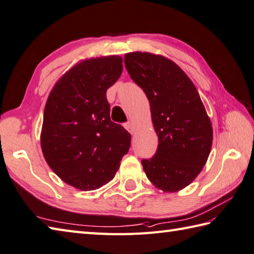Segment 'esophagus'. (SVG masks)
<instances>
[{"instance_id":"esophagus-1","label":"esophagus","mask_w":254,"mask_h":254,"mask_svg":"<svg viewBox=\"0 0 254 254\" xmlns=\"http://www.w3.org/2000/svg\"><path fill=\"white\" fill-rule=\"evenodd\" d=\"M126 128L127 130L130 132L131 134H134L135 133V131H136V127H135V126H134V123L133 122H127V123H126Z\"/></svg>"}]
</instances>
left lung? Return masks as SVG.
Returning a JSON list of instances; mask_svg holds the SVG:
<instances>
[{
	"label": "left lung",
	"instance_id": "obj_1",
	"mask_svg": "<svg viewBox=\"0 0 254 254\" xmlns=\"http://www.w3.org/2000/svg\"><path fill=\"white\" fill-rule=\"evenodd\" d=\"M124 64L150 101L158 136L155 155L142 161L143 170L158 190H181L201 172L212 145L211 122L199 93L182 68L161 55L128 53Z\"/></svg>",
	"mask_w": 254,
	"mask_h": 254
}]
</instances>
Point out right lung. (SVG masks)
<instances>
[{
  "label": "right lung",
  "mask_w": 254,
  "mask_h": 254,
  "mask_svg": "<svg viewBox=\"0 0 254 254\" xmlns=\"http://www.w3.org/2000/svg\"><path fill=\"white\" fill-rule=\"evenodd\" d=\"M120 56L84 59L55 83L45 106L41 146L53 172L79 190L106 185L128 152L131 134L110 118L107 90L120 78Z\"/></svg>",
  "instance_id": "1"
}]
</instances>
